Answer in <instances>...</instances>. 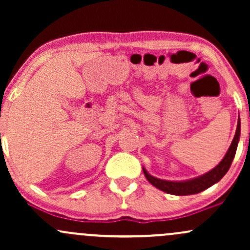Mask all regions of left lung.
Returning a JSON list of instances; mask_svg holds the SVG:
<instances>
[{
  "label": "left lung",
  "mask_w": 250,
  "mask_h": 250,
  "mask_svg": "<svg viewBox=\"0 0 250 250\" xmlns=\"http://www.w3.org/2000/svg\"><path fill=\"white\" fill-rule=\"evenodd\" d=\"M240 133H241V122L240 117L239 121H237V128L235 131V136L231 141L230 147H229L228 151H227L225 157L222 159L219 165L216 167L209 170L208 173L201 175L199 177H195V179L186 180V181H168V180H161L157 179V177L151 176L150 174L143 169V173L145 176L147 177V180L154 187H156L160 190L165 191V193L171 194V195H179V196H183V195H193L201 193V191L206 190V189L211 187L216 182L222 179L223 176L227 174V171L230 168L231 162H233L235 153H236L237 145L240 141Z\"/></svg>",
  "instance_id": "8db88e82"
}]
</instances>
